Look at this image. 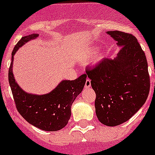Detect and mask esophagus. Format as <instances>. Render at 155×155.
I'll list each match as a JSON object with an SVG mask.
<instances>
[{
	"mask_svg": "<svg viewBox=\"0 0 155 155\" xmlns=\"http://www.w3.org/2000/svg\"><path fill=\"white\" fill-rule=\"evenodd\" d=\"M91 86V80L89 79H86V83H85V88L88 89V88H90Z\"/></svg>",
	"mask_w": 155,
	"mask_h": 155,
	"instance_id": "esophagus-1",
	"label": "esophagus"
}]
</instances>
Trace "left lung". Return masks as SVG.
<instances>
[{"instance_id":"8db88e82","label":"left lung","mask_w":155,"mask_h":155,"mask_svg":"<svg viewBox=\"0 0 155 155\" xmlns=\"http://www.w3.org/2000/svg\"><path fill=\"white\" fill-rule=\"evenodd\" d=\"M121 50L114 60L102 59L86 67V76L95 92V113L107 126L121 125L142 107L150 91V76L144 52L136 37L118 31H108Z\"/></svg>"}]
</instances>
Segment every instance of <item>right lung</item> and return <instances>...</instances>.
<instances>
[{"label":"right lung","mask_w":155,"mask_h":155,"mask_svg":"<svg viewBox=\"0 0 155 155\" xmlns=\"http://www.w3.org/2000/svg\"><path fill=\"white\" fill-rule=\"evenodd\" d=\"M37 36V34L26 36L16 44L12 52L8 80L16 108L21 116L29 123L41 130L59 131L67 125L71 116L72 104L83 89L87 76L82 74L74 80H63L54 90L46 95H33L23 91L15 82L13 75L14 56L24 43Z\"/></svg>","instance_id":"add662e5"}]
</instances>
